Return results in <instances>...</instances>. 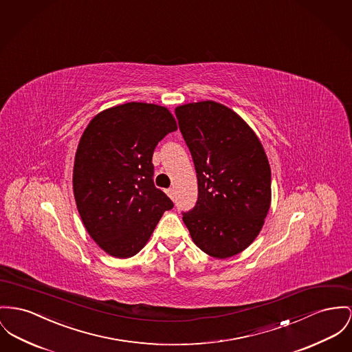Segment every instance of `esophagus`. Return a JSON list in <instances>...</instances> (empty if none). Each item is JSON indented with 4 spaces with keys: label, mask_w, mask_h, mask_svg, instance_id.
I'll return each instance as SVG.
<instances>
[{
    "label": "esophagus",
    "mask_w": 352,
    "mask_h": 352,
    "mask_svg": "<svg viewBox=\"0 0 352 352\" xmlns=\"http://www.w3.org/2000/svg\"><path fill=\"white\" fill-rule=\"evenodd\" d=\"M166 195L173 200V199H175V189H173V188H168V189H166Z\"/></svg>",
    "instance_id": "esophagus-1"
}]
</instances>
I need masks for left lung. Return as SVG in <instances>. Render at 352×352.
I'll use <instances>...</instances> for the list:
<instances>
[{
  "instance_id": "1",
  "label": "left lung",
  "mask_w": 352,
  "mask_h": 352,
  "mask_svg": "<svg viewBox=\"0 0 352 352\" xmlns=\"http://www.w3.org/2000/svg\"><path fill=\"white\" fill-rule=\"evenodd\" d=\"M197 173L199 196L183 221L193 243L216 258L244 251L271 206V168L261 142L232 109L214 101L175 109Z\"/></svg>"
}]
</instances>
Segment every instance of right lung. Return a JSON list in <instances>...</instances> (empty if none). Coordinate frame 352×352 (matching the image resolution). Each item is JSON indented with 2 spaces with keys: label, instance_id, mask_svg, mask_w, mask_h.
Wrapping results in <instances>:
<instances>
[{
  "label": "right lung",
  "instance_id": "add662e5",
  "mask_svg": "<svg viewBox=\"0 0 352 352\" xmlns=\"http://www.w3.org/2000/svg\"><path fill=\"white\" fill-rule=\"evenodd\" d=\"M176 129L165 107L126 102L100 112L84 131L73 166L74 199L88 234L111 256L136 255L173 208L155 187L152 156Z\"/></svg>",
  "mask_w": 352,
  "mask_h": 352
}]
</instances>
